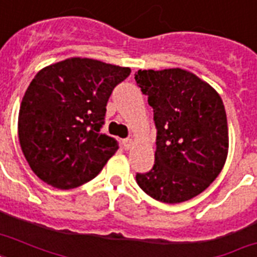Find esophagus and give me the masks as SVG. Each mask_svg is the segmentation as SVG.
Wrapping results in <instances>:
<instances>
[{"label":"esophagus","mask_w":257,"mask_h":257,"mask_svg":"<svg viewBox=\"0 0 257 257\" xmlns=\"http://www.w3.org/2000/svg\"><path fill=\"white\" fill-rule=\"evenodd\" d=\"M132 144H133L132 139H124V140H122V145H124L125 149L131 148V147H132Z\"/></svg>","instance_id":"34e87169"}]
</instances>
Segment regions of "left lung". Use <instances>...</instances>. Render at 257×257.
<instances>
[{
    "label": "left lung",
    "mask_w": 257,
    "mask_h": 257,
    "mask_svg": "<svg viewBox=\"0 0 257 257\" xmlns=\"http://www.w3.org/2000/svg\"><path fill=\"white\" fill-rule=\"evenodd\" d=\"M157 129L155 165L137 173L139 187L161 203L177 204L205 191L228 155L227 114L221 97L188 70H139Z\"/></svg>",
    "instance_id": "obj_1"
}]
</instances>
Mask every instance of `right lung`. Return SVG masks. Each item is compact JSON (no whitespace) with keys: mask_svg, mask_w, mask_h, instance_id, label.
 <instances>
[{"mask_svg":"<svg viewBox=\"0 0 257 257\" xmlns=\"http://www.w3.org/2000/svg\"><path fill=\"white\" fill-rule=\"evenodd\" d=\"M129 68L73 57L38 72L18 113V140L36 175L58 189L94 179L118 149L100 133L106 104Z\"/></svg>","mask_w":257,"mask_h":257,"instance_id":"add662e5","label":"right lung"}]
</instances>
